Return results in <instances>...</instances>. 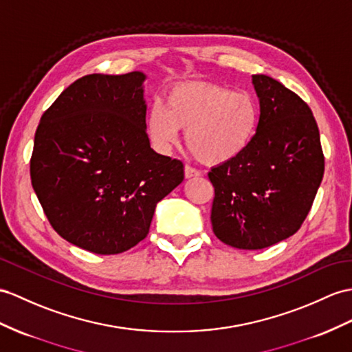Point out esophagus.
Returning a JSON list of instances; mask_svg holds the SVG:
<instances>
[{"label":"esophagus","instance_id":"esophagus-1","mask_svg":"<svg viewBox=\"0 0 352 352\" xmlns=\"http://www.w3.org/2000/svg\"><path fill=\"white\" fill-rule=\"evenodd\" d=\"M201 173L199 170H195V168H192V167H190V166H185V177L186 179H192V177H199Z\"/></svg>","mask_w":352,"mask_h":352}]
</instances>
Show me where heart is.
I'll use <instances>...</instances> for the list:
<instances>
[{"label": "heart", "mask_w": 352, "mask_h": 352, "mask_svg": "<svg viewBox=\"0 0 352 352\" xmlns=\"http://www.w3.org/2000/svg\"><path fill=\"white\" fill-rule=\"evenodd\" d=\"M258 125L260 107L251 94L208 82L176 85L167 92L164 107L153 106L148 115V134L158 149L168 151L179 130H186V148L206 166L242 155Z\"/></svg>", "instance_id": "obj_1"}]
</instances>
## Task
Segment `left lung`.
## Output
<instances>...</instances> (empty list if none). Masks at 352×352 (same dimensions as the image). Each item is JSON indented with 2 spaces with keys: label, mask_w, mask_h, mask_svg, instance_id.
I'll return each mask as SVG.
<instances>
[{
  "label": "left lung",
  "mask_w": 352,
  "mask_h": 352,
  "mask_svg": "<svg viewBox=\"0 0 352 352\" xmlns=\"http://www.w3.org/2000/svg\"><path fill=\"white\" fill-rule=\"evenodd\" d=\"M260 125L252 143L213 167L212 228L237 250H263L293 236L324 175L320 131L309 106L280 82L254 74Z\"/></svg>",
  "instance_id": "obj_1"
}]
</instances>
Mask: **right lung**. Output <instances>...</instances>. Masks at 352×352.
I'll use <instances>...</instances> for the list:
<instances>
[{
	"label": "right lung",
	"mask_w": 352,
	"mask_h": 352,
	"mask_svg": "<svg viewBox=\"0 0 352 352\" xmlns=\"http://www.w3.org/2000/svg\"><path fill=\"white\" fill-rule=\"evenodd\" d=\"M142 72L88 74L43 113L31 184L56 233L113 255L149 233L157 203L184 181V164L151 148Z\"/></svg>",
	"instance_id": "obj_1"
}]
</instances>
